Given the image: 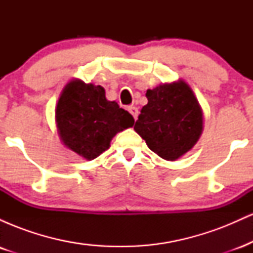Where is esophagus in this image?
I'll return each instance as SVG.
<instances>
[{
    "mask_svg": "<svg viewBox=\"0 0 253 253\" xmlns=\"http://www.w3.org/2000/svg\"><path fill=\"white\" fill-rule=\"evenodd\" d=\"M127 109H128V112L130 113V114H132L133 118H134V119L138 118V113H139V112H138V108H136V107H134V106H129Z\"/></svg>",
    "mask_w": 253,
    "mask_h": 253,
    "instance_id": "34e87169",
    "label": "esophagus"
}]
</instances>
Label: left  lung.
<instances>
[{"label":"left lung","instance_id":"8db88e82","mask_svg":"<svg viewBox=\"0 0 253 253\" xmlns=\"http://www.w3.org/2000/svg\"><path fill=\"white\" fill-rule=\"evenodd\" d=\"M146 97L134 130L161 158L176 161L193 149L202 134L201 106L184 81L149 89Z\"/></svg>","mask_w":253,"mask_h":253}]
</instances>
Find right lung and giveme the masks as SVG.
Masks as SVG:
<instances>
[{
    "mask_svg": "<svg viewBox=\"0 0 253 253\" xmlns=\"http://www.w3.org/2000/svg\"><path fill=\"white\" fill-rule=\"evenodd\" d=\"M60 140L86 161L108 150L117 133L132 127L134 119L115 101H108L101 85L72 80L65 85L56 107Z\"/></svg>",
    "mask_w": 253,
    "mask_h": 253,
    "instance_id": "right-lung-1",
    "label": "right lung"
}]
</instances>
